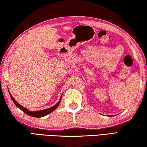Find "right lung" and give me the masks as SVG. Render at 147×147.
I'll use <instances>...</instances> for the list:
<instances>
[{
	"mask_svg": "<svg viewBox=\"0 0 147 147\" xmlns=\"http://www.w3.org/2000/svg\"><path fill=\"white\" fill-rule=\"evenodd\" d=\"M9 95H10V96H11V100H13L14 104H16L17 108H19L20 109H21V110L23 111V112L26 113L27 115H28L30 116H32V117H38V118L42 117L45 116L47 115H48V114L51 113V112H53L54 110H55V109L58 107L59 104V102L61 101V97L60 100H59L58 102L57 103L56 105H54V106L51 107V108H48L47 109H44V110L37 111H29L28 109H27L25 108H24V107L20 105V104L18 102H17L16 100H15L14 98L13 97V96H12V95L11 94V93H9Z\"/></svg>",
	"mask_w": 147,
	"mask_h": 147,
	"instance_id": "add662e5",
	"label": "right lung"
}]
</instances>
